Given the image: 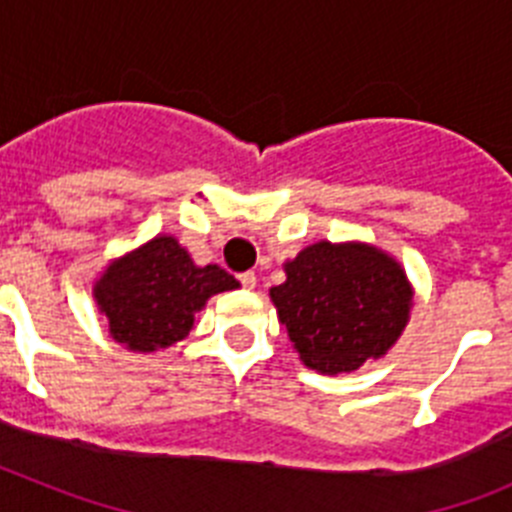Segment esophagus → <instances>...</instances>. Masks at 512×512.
I'll list each match as a JSON object with an SVG mask.
<instances>
[{"label": "esophagus", "instance_id": "34e87169", "mask_svg": "<svg viewBox=\"0 0 512 512\" xmlns=\"http://www.w3.org/2000/svg\"><path fill=\"white\" fill-rule=\"evenodd\" d=\"M241 284H243V289H253L256 287V274H253V271H246V274H241Z\"/></svg>", "mask_w": 512, "mask_h": 512}]
</instances>
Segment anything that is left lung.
Returning a JSON list of instances; mask_svg holds the SVG:
<instances>
[{"mask_svg":"<svg viewBox=\"0 0 512 512\" xmlns=\"http://www.w3.org/2000/svg\"><path fill=\"white\" fill-rule=\"evenodd\" d=\"M284 274L269 297L300 361L320 374H351L382 359L410 320L413 284L372 243H312L284 261Z\"/></svg>","mask_w":512,"mask_h":512,"instance_id":"left-lung-1","label":"left lung"}]
</instances>
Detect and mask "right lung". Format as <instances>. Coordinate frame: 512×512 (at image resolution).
<instances>
[{"mask_svg":"<svg viewBox=\"0 0 512 512\" xmlns=\"http://www.w3.org/2000/svg\"><path fill=\"white\" fill-rule=\"evenodd\" d=\"M238 287L233 274L217 264L197 266L174 235L161 233L104 266L92 297L115 343L156 354L192 333L194 315L212 295Z\"/></svg>","mask_w":512,"mask_h":512,"instance_id":"right-lung-1","label":"right lung"}]
</instances>
